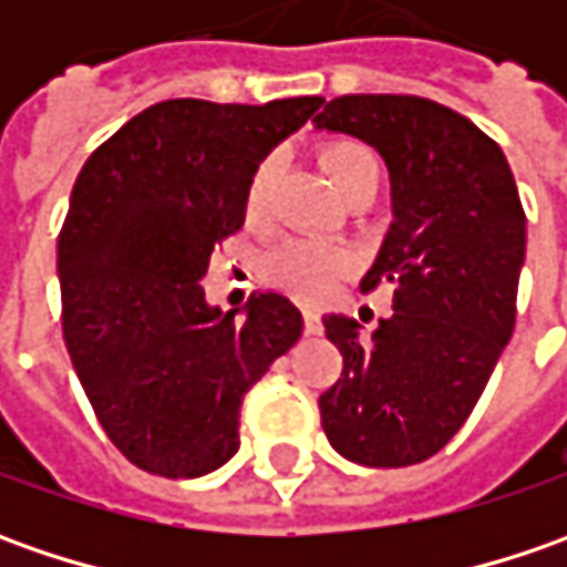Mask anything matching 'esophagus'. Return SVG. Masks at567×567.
Masks as SVG:
<instances>
[{
	"label": "esophagus",
	"instance_id": "34e87169",
	"mask_svg": "<svg viewBox=\"0 0 567 567\" xmlns=\"http://www.w3.org/2000/svg\"><path fill=\"white\" fill-rule=\"evenodd\" d=\"M302 324H306V334H321V316H318L316 309L302 312Z\"/></svg>",
	"mask_w": 567,
	"mask_h": 567
}]
</instances>
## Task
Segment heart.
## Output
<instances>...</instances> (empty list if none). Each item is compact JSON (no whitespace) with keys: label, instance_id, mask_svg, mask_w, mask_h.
I'll return each mask as SVG.
<instances>
[{"label":"heart","instance_id":"heart-1","mask_svg":"<svg viewBox=\"0 0 567 567\" xmlns=\"http://www.w3.org/2000/svg\"><path fill=\"white\" fill-rule=\"evenodd\" d=\"M321 169L328 173L331 186L343 195V202L350 195H357L362 188H375L379 192L381 166L375 151L369 144L357 138H334L321 147L318 154ZM277 154H265L251 164L246 186H243V214L249 227H261L268 220L271 210V192L277 179ZM350 268L347 251L318 239H293L284 243L280 249L268 255L265 274L268 280L284 287L287 293H293L302 302H321L334 293L340 277Z\"/></svg>","mask_w":567,"mask_h":567}]
</instances>
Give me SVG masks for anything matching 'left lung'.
<instances>
[{"mask_svg":"<svg viewBox=\"0 0 567 567\" xmlns=\"http://www.w3.org/2000/svg\"><path fill=\"white\" fill-rule=\"evenodd\" d=\"M316 128L372 144L391 173L394 224L360 290H394L362 338L324 316L343 357L318 398L331 447L362 467H410L467 423L517 316L527 217L502 147L467 116L413 94H347Z\"/></svg>","mask_w":567,"mask_h":567,"instance_id":"1","label":"left lung"}]
</instances>
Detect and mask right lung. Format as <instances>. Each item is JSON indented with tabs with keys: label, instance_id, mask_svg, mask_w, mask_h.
<instances>
[{
	"label": "right lung",
	"instance_id": "add662e5",
	"mask_svg": "<svg viewBox=\"0 0 567 567\" xmlns=\"http://www.w3.org/2000/svg\"><path fill=\"white\" fill-rule=\"evenodd\" d=\"M324 100H164L100 144L59 233L62 334L103 432L154 476L192 480L239 451L249 388L302 334L287 296L246 318L207 306L214 246L243 227L251 164Z\"/></svg>",
	"mask_w": 567,
	"mask_h": 567
}]
</instances>
